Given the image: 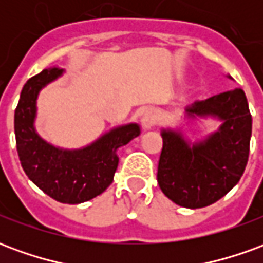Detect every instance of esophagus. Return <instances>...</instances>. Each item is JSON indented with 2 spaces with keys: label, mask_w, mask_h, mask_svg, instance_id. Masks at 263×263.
<instances>
[{
  "label": "esophagus",
  "mask_w": 263,
  "mask_h": 263,
  "mask_svg": "<svg viewBox=\"0 0 263 263\" xmlns=\"http://www.w3.org/2000/svg\"><path fill=\"white\" fill-rule=\"evenodd\" d=\"M141 122H142L143 129H151L156 125L158 122V117H156V112L154 109H145L142 114V118H141Z\"/></svg>",
  "instance_id": "obj_1"
}]
</instances>
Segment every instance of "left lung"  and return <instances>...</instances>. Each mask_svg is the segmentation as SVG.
<instances>
[{
    "instance_id": "obj_1",
    "label": "left lung",
    "mask_w": 263,
    "mask_h": 263,
    "mask_svg": "<svg viewBox=\"0 0 263 263\" xmlns=\"http://www.w3.org/2000/svg\"><path fill=\"white\" fill-rule=\"evenodd\" d=\"M186 117L221 122L217 131L196 142L186 139L180 129L160 132V190L173 203L194 210L215 203L239 182L248 162L252 117L241 88L196 101L186 107Z\"/></svg>"
}]
</instances>
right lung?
I'll list each match as a JSON object with an SVG mask.
<instances>
[{"label": "right lung", "instance_id": "1", "mask_svg": "<svg viewBox=\"0 0 263 263\" xmlns=\"http://www.w3.org/2000/svg\"><path fill=\"white\" fill-rule=\"evenodd\" d=\"M63 71L50 67L26 81L15 109V138L26 176L56 201L79 204L97 197L112 183L120 160L118 149L137 138L141 128L135 122L115 126L80 149H63L46 142L35 129L36 100L43 87Z\"/></svg>", "mask_w": 263, "mask_h": 263}]
</instances>
